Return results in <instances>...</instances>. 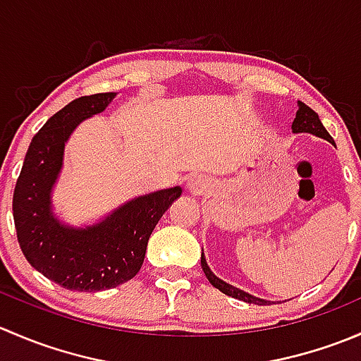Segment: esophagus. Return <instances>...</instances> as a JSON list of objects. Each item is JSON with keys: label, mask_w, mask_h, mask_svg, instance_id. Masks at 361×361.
Here are the masks:
<instances>
[{"label": "esophagus", "mask_w": 361, "mask_h": 361, "mask_svg": "<svg viewBox=\"0 0 361 361\" xmlns=\"http://www.w3.org/2000/svg\"><path fill=\"white\" fill-rule=\"evenodd\" d=\"M207 187H209V185H207V180L201 176V174H194V176L188 178L187 181V188L190 192H194V194H202Z\"/></svg>", "instance_id": "34e87169"}]
</instances>
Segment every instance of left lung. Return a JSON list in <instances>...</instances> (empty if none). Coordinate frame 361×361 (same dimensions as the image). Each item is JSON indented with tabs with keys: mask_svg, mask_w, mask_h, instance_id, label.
<instances>
[{
	"mask_svg": "<svg viewBox=\"0 0 361 361\" xmlns=\"http://www.w3.org/2000/svg\"><path fill=\"white\" fill-rule=\"evenodd\" d=\"M297 106H298V110H297V115H295V120L292 123V133L293 134H302V133L312 134V136L322 137V140H326L329 143L334 145V137L330 136L329 130L323 127L318 113H316L314 110H311V108H309L307 104L302 103V101H297ZM201 265H202V271H204V274H206L207 281H209L214 288L220 290L221 293L228 295V297H232V298H238V300L248 302V304H257V305L276 304V302H272V300H265V298L255 297V295L245 292V290H241V288H235V286L228 285L227 281H224V279H220L218 276H214V272L211 271L209 265H207L206 257H204V251L201 253Z\"/></svg>",
	"mask_w": 361,
	"mask_h": 361,
	"instance_id": "8db88e82",
	"label": "left lung"
}]
</instances>
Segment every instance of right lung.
<instances>
[{"label":"right lung","instance_id":"obj_1","mask_svg":"<svg viewBox=\"0 0 361 361\" xmlns=\"http://www.w3.org/2000/svg\"><path fill=\"white\" fill-rule=\"evenodd\" d=\"M115 97L116 92L78 97L50 116L31 140L13 192V221L24 257L50 281L76 292H101L133 279L155 225L181 195V187L137 195L80 227L57 216L52 194L68 140Z\"/></svg>","mask_w":361,"mask_h":361}]
</instances>
